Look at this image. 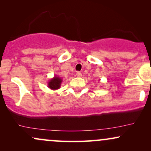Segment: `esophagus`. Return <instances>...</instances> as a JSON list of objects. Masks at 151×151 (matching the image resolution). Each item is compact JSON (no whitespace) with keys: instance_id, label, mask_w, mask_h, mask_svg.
Segmentation results:
<instances>
[{"instance_id":"esophagus-1","label":"esophagus","mask_w":151,"mask_h":151,"mask_svg":"<svg viewBox=\"0 0 151 151\" xmlns=\"http://www.w3.org/2000/svg\"><path fill=\"white\" fill-rule=\"evenodd\" d=\"M77 74V77H81V76H82V74H81V72H77V74Z\"/></svg>"}]
</instances>
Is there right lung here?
<instances>
[{
    "mask_svg": "<svg viewBox=\"0 0 151 151\" xmlns=\"http://www.w3.org/2000/svg\"><path fill=\"white\" fill-rule=\"evenodd\" d=\"M62 82V79L58 75H55V77L47 82V86L52 90H57L59 89L61 86V84Z\"/></svg>",
    "mask_w": 151,
    "mask_h": 151,
    "instance_id": "1",
    "label": "right lung"
}]
</instances>
